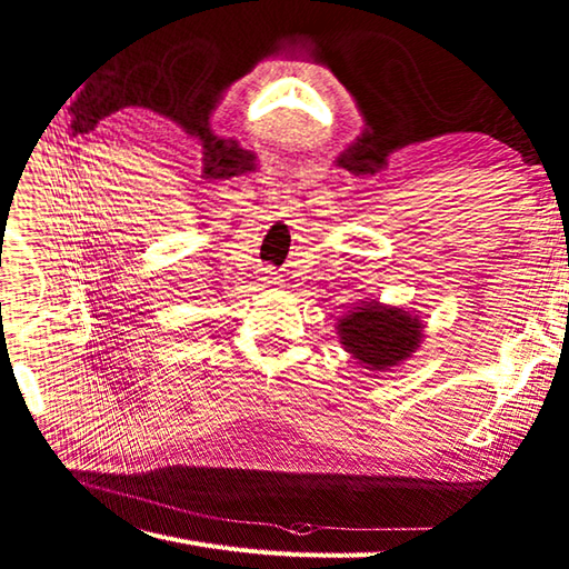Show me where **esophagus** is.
<instances>
[{
	"mask_svg": "<svg viewBox=\"0 0 569 569\" xmlns=\"http://www.w3.org/2000/svg\"><path fill=\"white\" fill-rule=\"evenodd\" d=\"M261 281H263L266 286H281V276L273 273V271H266Z\"/></svg>",
	"mask_w": 569,
	"mask_h": 569,
	"instance_id": "34e87169",
	"label": "esophagus"
}]
</instances>
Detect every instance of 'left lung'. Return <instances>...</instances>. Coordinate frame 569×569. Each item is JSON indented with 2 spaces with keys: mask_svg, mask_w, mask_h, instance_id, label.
Masks as SVG:
<instances>
[{
  "mask_svg": "<svg viewBox=\"0 0 569 569\" xmlns=\"http://www.w3.org/2000/svg\"><path fill=\"white\" fill-rule=\"evenodd\" d=\"M337 337L357 365L379 373L401 367L418 352L426 337V322L416 310L386 306L379 300H361L342 318H337Z\"/></svg>",
  "mask_w": 569,
  "mask_h": 569,
  "instance_id": "8db88e82",
  "label": "left lung"
}]
</instances>
